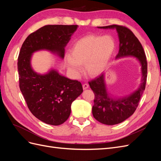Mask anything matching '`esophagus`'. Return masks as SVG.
<instances>
[{"instance_id": "esophagus-1", "label": "esophagus", "mask_w": 161, "mask_h": 161, "mask_svg": "<svg viewBox=\"0 0 161 161\" xmlns=\"http://www.w3.org/2000/svg\"><path fill=\"white\" fill-rule=\"evenodd\" d=\"M82 88H83L84 90L87 89L89 88V85L87 84V83H85V84H84V85H82Z\"/></svg>"}]
</instances>
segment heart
I'll return each instance as SVG.
<instances>
[{
  "mask_svg": "<svg viewBox=\"0 0 161 161\" xmlns=\"http://www.w3.org/2000/svg\"><path fill=\"white\" fill-rule=\"evenodd\" d=\"M115 43L109 36L93 34L86 36L75 42L70 55L65 58L68 70L75 76L82 72V65L90 76L100 75L108 65L115 50Z\"/></svg>",
  "mask_w": 161,
  "mask_h": 161,
  "instance_id": "b5f03b06",
  "label": "heart"
}]
</instances>
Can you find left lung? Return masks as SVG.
<instances>
[{"instance_id":"left-lung-1","label":"left lung","mask_w":161,"mask_h":161,"mask_svg":"<svg viewBox=\"0 0 161 161\" xmlns=\"http://www.w3.org/2000/svg\"><path fill=\"white\" fill-rule=\"evenodd\" d=\"M97 27L116 30L119 37V49L115 60L134 57L141 66L142 77L140 85L137 89L128 95L117 97L109 93L107 89L105 73H102L99 77L89 82L91 89L95 93L94 105L92 108V115L99 122L111 125L121 123L128 119L137 108L145 90L147 61L142 44L129 29L117 25Z\"/></svg>"}]
</instances>
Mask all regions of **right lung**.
Masks as SVG:
<instances>
[{
  "label": "right lung",
  "instance_id": "obj_1",
  "mask_svg": "<svg viewBox=\"0 0 161 161\" xmlns=\"http://www.w3.org/2000/svg\"><path fill=\"white\" fill-rule=\"evenodd\" d=\"M77 25H48L31 33L21 46L17 68L19 87L29 109L38 119L58 125L69 118L71 105L83 91L80 82L60 75L55 69L44 74L33 69V53L46 50L64 59L65 47Z\"/></svg>",
  "mask_w": 161,
  "mask_h": 161
}]
</instances>
